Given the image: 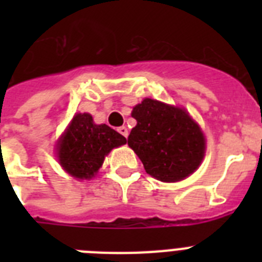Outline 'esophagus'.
I'll return each mask as SVG.
<instances>
[{
    "instance_id": "esophagus-1",
    "label": "esophagus",
    "mask_w": 262,
    "mask_h": 262,
    "mask_svg": "<svg viewBox=\"0 0 262 262\" xmlns=\"http://www.w3.org/2000/svg\"><path fill=\"white\" fill-rule=\"evenodd\" d=\"M118 133L122 134V135H123L126 139H127V136H128V129H127V127H124V126L119 127V128H118Z\"/></svg>"
}]
</instances>
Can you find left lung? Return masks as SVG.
Segmentation results:
<instances>
[{"label": "left lung", "instance_id": "left-lung-1", "mask_svg": "<svg viewBox=\"0 0 262 262\" xmlns=\"http://www.w3.org/2000/svg\"><path fill=\"white\" fill-rule=\"evenodd\" d=\"M136 126L127 143L145 172L163 182H177L195 172L206 152L200 124L185 108L145 98L131 113Z\"/></svg>", "mask_w": 262, "mask_h": 262}]
</instances>
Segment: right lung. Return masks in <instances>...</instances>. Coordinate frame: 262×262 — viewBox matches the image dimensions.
<instances>
[{
    "instance_id": "1",
    "label": "right lung",
    "mask_w": 262,
    "mask_h": 262,
    "mask_svg": "<svg viewBox=\"0 0 262 262\" xmlns=\"http://www.w3.org/2000/svg\"><path fill=\"white\" fill-rule=\"evenodd\" d=\"M126 144V138L107 124H96L88 113H78L56 144L60 165L72 177L90 180L98 173L113 148Z\"/></svg>"
}]
</instances>
